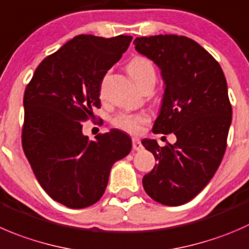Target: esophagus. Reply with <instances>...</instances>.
Segmentation results:
<instances>
[{
	"label": "esophagus",
	"instance_id": "obj_1",
	"mask_svg": "<svg viewBox=\"0 0 249 249\" xmlns=\"http://www.w3.org/2000/svg\"><path fill=\"white\" fill-rule=\"evenodd\" d=\"M132 149L134 151H141L142 149V143L137 137H132Z\"/></svg>",
	"mask_w": 249,
	"mask_h": 249
}]
</instances>
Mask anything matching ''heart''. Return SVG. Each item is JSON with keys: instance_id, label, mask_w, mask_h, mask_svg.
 <instances>
[{"instance_id": "1", "label": "heart", "mask_w": 249, "mask_h": 249, "mask_svg": "<svg viewBox=\"0 0 249 249\" xmlns=\"http://www.w3.org/2000/svg\"><path fill=\"white\" fill-rule=\"evenodd\" d=\"M127 71L130 76L139 86L143 85L146 81H156V71L151 60L144 57H135L127 64ZM148 115L144 113H117L112 118V124L118 129L129 134H137L141 130V125L147 123Z\"/></svg>"}]
</instances>
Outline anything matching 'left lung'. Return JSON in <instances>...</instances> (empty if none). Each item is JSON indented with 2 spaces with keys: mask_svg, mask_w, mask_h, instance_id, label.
<instances>
[{
  "mask_svg": "<svg viewBox=\"0 0 249 249\" xmlns=\"http://www.w3.org/2000/svg\"><path fill=\"white\" fill-rule=\"evenodd\" d=\"M137 52L160 68L165 90L154 134H175L174 144H142L158 161L142 178L146 194L164 206H181L207 186L226 149L232 108L220 64L186 36L136 37Z\"/></svg>",
  "mask_w": 249,
  "mask_h": 249,
  "instance_id": "left-lung-1",
  "label": "left lung"
}]
</instances>
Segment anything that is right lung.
Returning <instances> with one entry per match:
<instances>
[{
  "mask_svg": "<svg viewBox=\"0 0 249 249\" xmlns=\"http://www.w3.org/2000/svg\"><path fill=\"white\" fill-rule=\"evenodd\" d=\"M131 36L78 35L38 64L24 92V153L38 183L63 206L80 209L105 194L112 165L131 151L119 130L83 135L101 107L106 73L127 50Z\"/></svg>",
  "mask_w": 249,
  "mask_h": 249,
  "instance_id": "obj_1",
  "label": "right lung"
}]
</instances>
